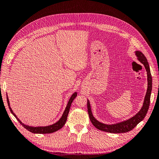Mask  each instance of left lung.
Wrapping results in <instances>:
<instances>
[{
	"instance_id": "obj_1",
	"label": "left lung",
	"mask_w": 159,
	"mask_h": 159,
	"mask_svg": "<svg viewBox=\"0 0 159 159\" xmlns=\"http://www.w3.org/2000/svg\"><path fill=\"white\" fill-rule=\"evenodd\" d=\"M135 55L137 57V60L142 62L145 66V69L147 71V77H148V89L147 92L146 94L145 98H144V101L143 103V106L141 108L140 110L138 113L133 116L132 118H130L126 120L122 121L118 123H116V124L112 125H107L102 123L99 121H98L95 118L93 113H92L90 103L89 100L87 101V107H88V112H89V115L90 117V120L95 127L97 129L103 130L105 132L111 133H126L129 132L130 130H131L133 129H134L135 126L139 124V123L142 121L143 118H145V116L147 114L148 110L149 109L150 106V95L152 92V75L150 73V66L145 56L143 55L142 52L139 51H136Z\"/></svg>"
}]
</instances>
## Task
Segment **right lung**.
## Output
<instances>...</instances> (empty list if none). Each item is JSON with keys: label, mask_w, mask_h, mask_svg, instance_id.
<instances>
[{"label": "right lung", "mask_w": 159, "mask_h": 159, "mask_svg": "<svg viewBox=\"0 0 159 159\" xmlns=\"http://www.w3.org/2000/svg\"><path fill=\"white\" fill-rule=\"evenodd\" d=\"M77 97V93H74L72 95L70 98H69V102L67 105H66V107L65 109L64 112H63V114L61 116V118L59 119V120L56 122V123L51 125H49V126H29V125H24V123H22L21 122L20 120L17 117V116L15 114V113H14L12 110V109L10 107V104H9V98L7 94V103L9 105V107L11 112V114L15 116L16 118L18 120V122L20 123L21 125H22L24 128L26 129H27L29 131L33 133H39V134H45V133H54L57 131L59 129H61V128L63 127V126L65 125V122L66 121V120H67V116L69 114V112L70 110V105H71V103L75 99V98Z\"/></svg>", "instance_id": "right-lung-1"}]
</instances>
